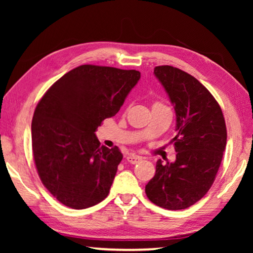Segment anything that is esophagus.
Here are the masks:
<instances>
[{
  "label": "esophagus",
  "instance_id": "34e87169",
  "mask_svg": "<svg viewBox=\"0 0 253 253\" xmlns=\"http://www.w3.org/2000/svg\"><path fill=\"white\" fill-rule=\"evenodd\" d=\"M126 160L129 164L134 165V164H138V162L141 160V158L138 157V155H129V157L126 158Z\"/></svg>",
  "mask_w": 253,
  "mask_h": 253
}]
</instances>
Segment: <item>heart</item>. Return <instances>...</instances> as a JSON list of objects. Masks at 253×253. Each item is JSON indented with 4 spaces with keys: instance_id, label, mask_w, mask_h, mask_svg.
<instances>
[{
    "instance_id": "1",
    "label": "heart",
    "mask_w": 253,
    "mask_h": 253,
    "mask_svg": "<svg viewBox=\"0 0 253 253\" xmlns=\"http://www.w3.org/2000/svg\"><path fill=\"white\" fill-rule=\"evenodd\" d=\"M153 106H164V105H161V103H159V102H157V103H154Z\"/></svg>"
}]
</instances>
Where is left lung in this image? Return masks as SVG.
Listing matches in <instances>:
<instances>
[{"label": "left lung", "mask_w": 253, "mask_h": 253, "mask_svg": "<svg viewBox=\"0 0 253 253\" xmlns=\"http://www.w3.org/2000/svg\"><path fill=\"white\" fill-rule=\"evenodd\" d=\"M154 75L175 109L176 160H158L145 192L162 209L184 210L202 199L215 179L227 144L226 122L219 103L193 76L170 65L155 67Z\"/></svg>", "instance_id": "obj_1"}]
</instances>
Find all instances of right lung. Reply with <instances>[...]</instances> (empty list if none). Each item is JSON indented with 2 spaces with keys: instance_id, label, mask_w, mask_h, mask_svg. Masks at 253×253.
I'll return each instance as SVG.
<instances>
[{
  "instance_id": "add662e5",
  "label": "right lung",
  "mask_w": 253,
  "mask_h": 253,
  "mask_svg": "<svg viewBox=\"0 0 253 253\" xmlns=\"http://www.w3.org/2000/svg\"><path fill=\"white\" fill-rule=\"evenodd\" d=\"M140 72L85 64L50 86L32 120V150L39 177L63 205L94 206L108 196L123 154L100 146L95 131L119 112Z\"/></svg>"
}]
</instances>
